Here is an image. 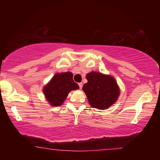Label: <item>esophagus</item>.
<instances>
[{
	"instance_id": "1",
	"label": "esophagus",
	"mask_w": 160,
	"mask_h": 160,
	"mask_svg": "<svg viewBox=\"0 0 160 160\" xmlns=\"http://www.w3.org/2000/svg\"><path fill=\"white\" fill-rule=\"evenodd\" d=\"M78 85H79L80 89H82V82H80V83H78Z\"/></svg>"
}]
</instances>
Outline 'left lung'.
<instances>
[{"label":"left lung","instance_id":"8db88e82","mask_svg":"<svg viewBox=\"0 0 160 160\" xmlns=\"http://www.w3.org/2000/svg\"><path fill=\"white\" fill-rule=\"evenodd\" d=\"M86 79L88 82L83 85L82 90L92 107L104 110L117 101L120 88L112 75L92 71L86 75Z\"/></svg>","mask_w":160,"mask_h":160}]
</instances>
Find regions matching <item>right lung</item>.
<instances>
[{
    "instance_id": "1",
    "label": "right lung",
    "mask_w": 160,
    "mask_h": 160,
    "mask_svg": "<svg viewBox=\"0 0 160 160\" xmlns=\"http://www.w3.org/2000/svg\"><path fill=\"white\" fill-rule=\"evenodd\" d=\"M72 76L71 72H58L43 88V93L51 106H61L70 91L79 89L78 84L72 80Z\"/></svg>"
}]
</instances>
